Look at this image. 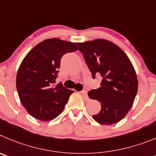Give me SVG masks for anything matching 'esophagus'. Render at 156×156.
Segmentation results:
<instances>
[{"label": "esophagus", "instance_id": "esophagus-1", "mask_svg": "<svg viewBox=\"0 0 156 156\" xmlns=\"http://www.w3.org/2000/svg\"><path fill=\"white\" fill-rule=\"evenodd\" d=\"M80 93L81 94V95L83 96L84 99H88V95H87V92L85 90H82L81 92H80Z\"/></svg>", "mask_w": 156, "mask_h": 156}]
</instances>
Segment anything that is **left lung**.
Wrapping results in <instances>:
<instances>
[{"instance_id": "8db88e82", "label": "left lung", "mask_w": 156, "mask_h": 156, "mask_svg": "<svg viewBox=\"0 0 156 156\" xmlns=\"http://www.w3.org/2000/svg\"><path fill=\"white\" fill-rule=\"evenodd\" d=\"M92 78L100 75V88L88 95L101 103L98 114L92 116L101 124H113L127 115L137 92L135 70L125 53L114 43L102 39L78 43Z\"/></svg>"}]
</instances>
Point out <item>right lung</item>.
<instances>
[{"label": "right lung", "instance_id": "1", "mask_svg": "<svg viewBox=\"0 0 156 156\" xmlns=\"http://www.w3.org/2000/svg\"><path fill=\"white\" fill-rule=\"evenodd\" d=\"M78 50L75 43L54 38L36 45L23 59L16 87L22 104L33 117L47 121L62 113L74 91L54 83L61 57Z\"/></svg>", "mask_w": 156, "mask_h": 156}]
</instances>
